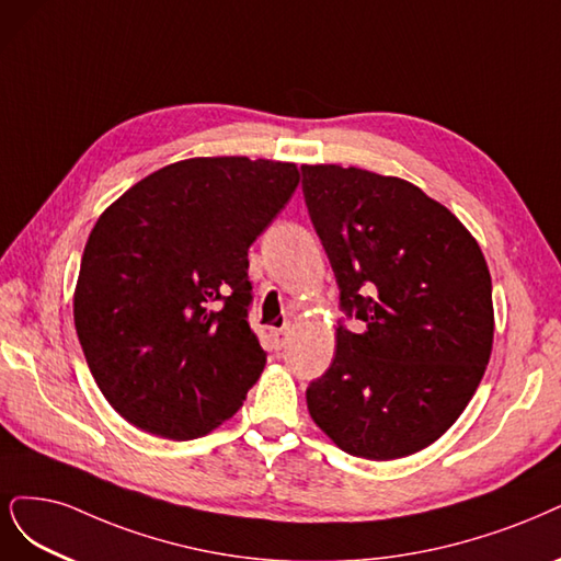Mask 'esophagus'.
Instances as JSON below:
<instances>
[{"label": "esophagus", "instance_id": "34e87169", "mask_svg": "<svg viewBox=\"0 0 561 561\" xmlns=\"http://www.w3.org/2000/svg\"><path fill=\"white\" fill-rule=\"evenodd\" d=\"M289 334H293V327H283V330H276V332H274V339H276V343L283 347V345L287 343Z\"/></svg>", "mask_w": 561, "mask_h": 561}]
</instances>
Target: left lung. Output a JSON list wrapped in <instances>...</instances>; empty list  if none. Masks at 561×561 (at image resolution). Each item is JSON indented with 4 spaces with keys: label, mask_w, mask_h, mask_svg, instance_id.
I'll return each mask as SVG.
<instances>
[{
    "label": "left lung",
    "mask_w": 561,
    "mask_h": 561,
    "mask_svg": "<svg viewBox=\"0 0 561 561\" xmlns=\"http://www.w3.org/2000/svg\"><path fill=\"white\" fill-rule=\"evenodd\" d=\"M304 195L341 306L336 355L306 390L336 446L388 461L420 453L465 413L494 341L485 255L450 210L397 176L301 164Z\"/></svg>",
    "instance_id": "obj_1"
}]
</instances>
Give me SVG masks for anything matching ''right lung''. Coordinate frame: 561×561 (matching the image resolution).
<instances>
[{
    "label": "right lung",
    "mask_w": 561,
    "mask_h": 561,
    "mask_svg": "<svg viewBox=\"0 0 561 561\" xmlns=\"http://www.w3.org/2000/svg\"><path fill=\"white\" fill-rule=\"evenodd\" d=\"M299 185L295 162L190 158L94 222L73 289L90 374L115 413L162 438L234 415L266 355L248 327V248Z\"/></svg>",
    "instance_id": "right-lung-1"
}]
</instances>
